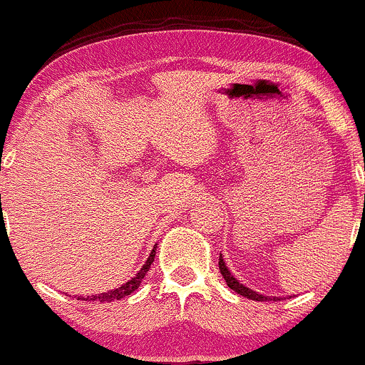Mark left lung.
Wrapping results in <instances>:
<instances>
[{
	"label": "left lung",
	"instance_id": "obj_1",
	"mask_svg": "<svg viewBox=\"0 0 365 365\" xmlns=\"http://www.w3.org/2000/svg\"><path fill=\"white\" fill-rule=\"evenodd\" d=\"M218 265H220V272H222L223 279H225L227 286L230 287V289H234L237 294L246 296V298L255 299V302H272V299H274V302H275V299H279V298H275V296H263V294L256 293V291L250 289V287H246V286H244V284L239 282V280L235 279L234 275L230 274V270H228V268H227L225 262H223V256L222 255H220Z\"/></svg>",
	"mask_w": 365,
	"mask_h": 365
}]
</instances>
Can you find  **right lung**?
<instances>
[{"label":"right lung","mask_w":365,"mask_h":365,"mask_svg":"<svg viewBox=\"0 0 365 365\" xmlns=\"http://www.w3.org/2000/svg\"><path fill=\"white\" fill-rule=\"evenodd\" d=\"M154 256H155V246L154 250L150 251L149 258H147V262L143 263V267L140 268L138 274L135 275L133 279L128 280L126 284H123L121 287H118V289H112L109 293H102V294H93V296H79L78 299H85V302H100V303H110V302H115V299H121V298H126V296H130L131 293H135V291L138 289L140 282H142V279L145 277V274L149 272V268L152 265V262H154Z\"/></svg>","instance_id":"right-lung-1"}]
</instances>
